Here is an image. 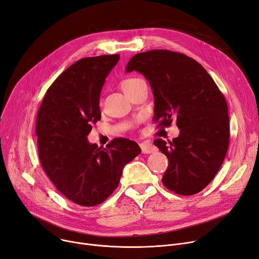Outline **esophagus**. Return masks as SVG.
<instances>
[{
	"instance_id": "obj_1",
	"label": "esophagus",
	"mask_w": 259,
	"mask_h": 259,
	"mask_svg": "<svg viewBox=\"0 0 259 259\" xmlns=\"http://www.w3.org/2000/svg\"><path fill=\"white\" fill-rule=\"evenodd\" d=\"M140 147H141V150L143 154H150V153H154L155 151V146L151 144L150 142L148 141H144L142 143H140Z\"/></svg>"
}]
</instances>
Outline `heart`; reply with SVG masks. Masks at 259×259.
Instances as JSON below:
<instances>
[{
  "instance_id": "obj_1",
  "label": "heart",
  "mask_w": 259,
  "mask_h": 259,
  "mask_svg": "<svg viewBox=\"0 0 259 259\" xmlns=\"http://www.w3.org/2000/svg\"><path fill=\"white\" fill-rule=\"evenodd\" d=\"M140 80H141V79H139V78H134V77L125 78V79H123L122 81L120 82V87H121V89H122L123 92H124L125 94H127V93L131 92V91L135 88V85H136L137 83H138Z\"/></svg>"
}]
</instances>
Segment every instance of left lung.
I'll return each mask as SVG.
<instances>
[{"instance_id":"left-lung-1","label":"left lung","mask_w":259,"mask_h":259,"mask_svg":"<svg viewBox=\"0 0 259 259\" xmlns=\"http://www.w3.org/2000/svg\"><path fill=\"white\" fill-rule=\"evenodd\" d=\"M142 73L155 97L158 127L177 121L180 135L154 144L168 159L162 178L177 194L192 195L213 180L229 146V115L223 93L208 72L193 58L169 50L134 55L126 72Z\"/></svg>"}]
</instances>
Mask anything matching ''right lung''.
<instances>
[{
	"mask_svg": "<svg viewBox=\"0 0 259 259\" xmlns=\"http://www.w3.org/2000/svg\"><path fill=\"white\" fill-rule=\"evenodd\" d=\"M119 54L84 57L60 74L45 94L36 117L38 157L56 189L75 204L92 207L118 187L123 167L141 153L116 138L105 148L87 137L101 119L100 91Z\"/></svg>",
	"mask_w": 259,
	"mask_h": 259,
	"instance_id": "obj_1",
	"label": "right lung"
}]
</instances>
